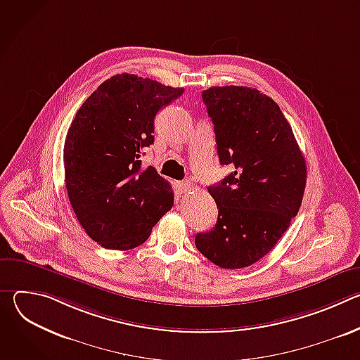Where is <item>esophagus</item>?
<instances>
[{
  "label": "esophagus",
  "instance_id": "1",
  "mask_svg": "<svg viewBox=\"0 0 360 360\" xmlns=\"http://www.w3.org/2000/svg\"><path fill=\"white\" fill-rule=\"evenodd\" d=\"M192 188H193V182H191V181H184V182L179 184V189H181L182 193L189 192Z\"/></svg>",
  "mask_w": 360,
  "mask_h": 360
}]
</instances>
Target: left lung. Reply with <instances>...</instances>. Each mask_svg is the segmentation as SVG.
I'll list each match as a JSON object with an SVG mask.
<instances>
[{
    "instance_id": "left-lung-1",
    "label": "left lung",
    "mask_w": 360,
    "mask_h": 360,
    "mask_svg": "<svg viewBox=\"0 0 360 360\" xmlns=\"http://www.w3.org/2000/svg\"><path fill=\"white\" fill-rule=\"evenodd\" d=\"M221 165L233 171L208 186L218 207L215 226L195 236L212 264L239 269L272 250L299 212L306 162L276 102L248 86L202 92Z\"/></svg>"
}]
</instances>
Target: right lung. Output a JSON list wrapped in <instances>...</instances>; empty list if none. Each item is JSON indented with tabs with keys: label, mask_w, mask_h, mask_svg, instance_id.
<instances>
[{
	"label": "right lung",
	"mask_w": 360,
	"mask_h": 360,
	"mask_svg": "<svg viewBox=\"0 0 360 360\" xmlns=\"http://www.w3.org/2000/svg\"><path fill=\"white\" fill-rule=\"evenodd\" d=\"M134 74L102 82L81 108L64 143L65 186L88 236L114 250L142 245L172 208L171 184L155 168L141 169L153 143L157 112L182 95Z\"/></svg>",
	"instance_id": "add662e5"
}]
</instances>
